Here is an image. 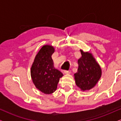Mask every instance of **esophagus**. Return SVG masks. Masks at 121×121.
Wrapping results in <instances>:
<instances>
[{"label": "esophagus", "mask_w": 121, "mask_h": 121, "mask_svg": "<svg viewBox=\"0 0 121 121\" xmlns=\"http://www.w3.org/2000/svg\"><path fill=\"white\" fill-rule=\"evenodd\" d=\"M70 72H71L70 70H64L65 74H70Z\"/></svg>", "instance_id": "34e87169"}]
</instances>
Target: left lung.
I'll return each instance as SVG.
<instances>
[{
	"label": "left lung",
	"instance_id": "obj_1",
	"mask_svg": "<svg viewBox=\"0 0 121 121\" xmlns=\"http://www.w3.org/2000/svg\"><path fill=\"white\" fill-rule=\"evenodd\" d=\"M81 57L78 59V68L74 75L76 84L81 91L90 90L101 78L102 71L92 54L80 50Z\"/></svg>",
	"mask_w": 121,
	"mask_h": 121
}]
</instances>
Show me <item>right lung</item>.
<instances>
[{
	"label": "right lung",
	"instance_id": "add662e5",
	"mask_svg": "<svg viewBox=\"0 0 121 121\" xmlns=\"http://www.w3.org/2000/svg\"><path fill=\"white\" fill-rule=\"evenodd\" d=\"M54 52L52 46L44 45L35 58L30 70L36 87L44 94H51L56 91L60 78L63 76L53 66L52 55Z\"/></svg>",
	"mask_w": 121,
	"mask_h": 121
}]
</instances>
